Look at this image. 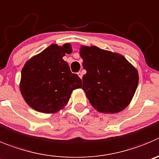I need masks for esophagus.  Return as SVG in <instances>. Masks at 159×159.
Wrapping results in <instances>:
<instances>
[{
  "label": "esophagus",
  "mask_w": 159,
  "mask_h": 159,
  "mask_svg": "<svg viewBox=\"0 0 159 159\" xmlns=\"http://www.w3.org/2000/svg\"><path fill=\"white\" fill-rule=\"evenodd\" d=\"M78 75H79V76H80V77L81 79H82V77H83V73H82V72H78Z\"/></svg>",
  "instance_id": "obj_1"
}]
</instances>
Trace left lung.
<instances>
[{
  "label": "left lung",
  "mask_w": 159,
  "mask_h": 159,
  "mask_svg": "<svg viewBox=\"0 0 159 159\" xmlns=\"http://www.w3.org/2000/svg\"><path fill=\"white\" fill-rule=\"evenodd\" d=\"M80 57L87 73L82 89L98 111L113 114L124 110L137 90V69L122 54L96 46H81Z\"/></svg>",
  "instance_id": "1"
}]
</instances>
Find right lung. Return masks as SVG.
Segmentation results:
<instances>
[{
	"instance_id": "1",
	"label": "right lung",
	"mask_w": 159,
	"mask_h": 159,
	"mask_svg": "<svg viewBox=\"0 0 159 159\" xmlns=\"http://www.w3.org/2000/svg\"><path fill=\"white\" fill-rule=\"evenodd\" d=\"M72 51L70 43L51 44L25 62L19 88L29 106L39 112H58L67 105L72 90L82 87L81 79L63 60Z\"/></svg>"
}]
</instances>
